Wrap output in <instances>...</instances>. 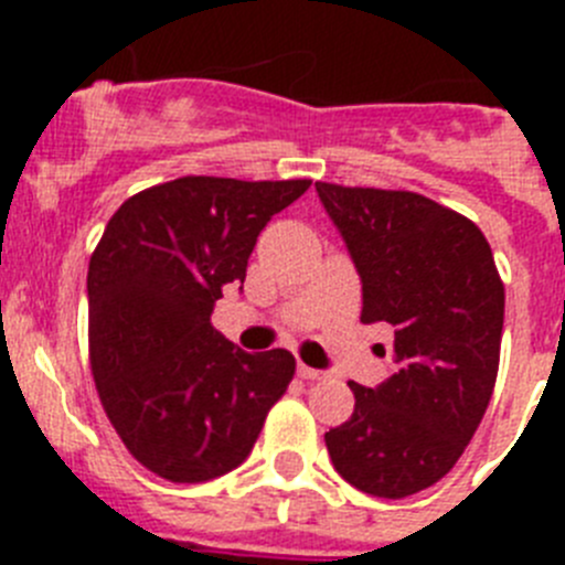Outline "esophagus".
<instances>
[{
    "label": "esophagus",
    "mask_w": 565,
    "mask_h": 565,
    "mask_svg": "<svg viewBox=\"0 0 565 565\" xmlns=\"http://www.w3.org/2000/svg\"><path fill=\"white\" fill-rule=\"evenodd\" d=\"M297 373H299V376H302V379H308V382H313V379H322V376H326V373H322V371H317V367H308V364H302V362L297 364Z\"/></svg>",
    "instance_id": "34e87169"
}]
</instances>
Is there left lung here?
<instances>
[{
    "label": "left lung",
    "instance_id": "obj_1",
    "mask_svg": "<svg viewBox=\"0 0 565 565\" xmlns=\"http://www.w3.org/2000/svg\"><path fill=\"white\" fill-rule=\"evenodd\" d=\"M362 277V322L393 326V373L351 382L353 416L326 433L339 476L376 498L441 481L492 398L503 282L472 221L416 192L317 183ZM384 353V348H382Z\"/></svg>",
    "mask_w": 565,
    "mask_h": 565
}]
</instances>
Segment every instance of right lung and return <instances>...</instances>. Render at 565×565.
I'll list each match as a JSON object with an SVG mask.
<instances>
[{
  "label": "right lung",
  "instance_id": "1",
  "mask_svg": "<svg viewBox=\"0 0 565 565\" xmlns=\"http://www.w3.org/2000/svg\"><path fill=\"white\" fill-rule=\"evenodd\" d=\"M311 181L186 174L132 194L89 257V364L124 447L172 483L246 461L294 379L288 351L246 353L214 331V302L246 279L274 214Z\"/></svg>",
  "mask_w": 565,
  "mask_h": 565
}]
</instances>
